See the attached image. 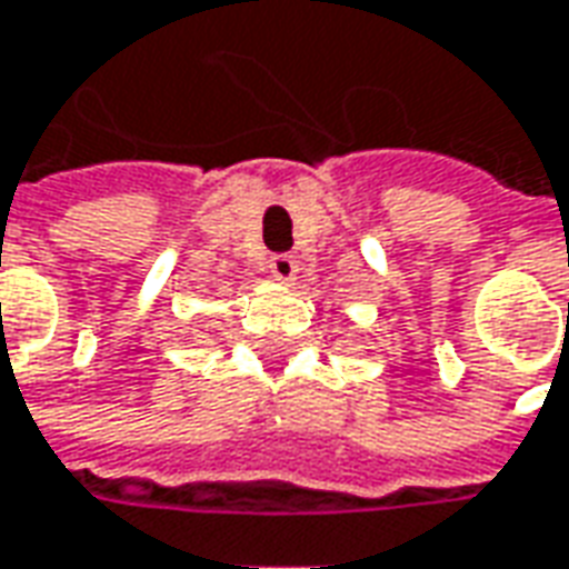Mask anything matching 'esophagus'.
Instances as JSON below:
<instances>
[{
  "mask_svg": "<svg viewBox=\"0 0 569 569\" xmlns=\"http://www.w3.org/2000/svg\"><path fill=\"white\" fill-rule=\"evenodd\" d=\"M268 268H271V273L277 277V280H292L298 271L296 256H286V252H280V256H271Z\"/></svg>",
  "mask_w": 569,
  "mask_h": 569,
  "instance_id": "1",
  "label": "esophagus"
}]
</instances>
